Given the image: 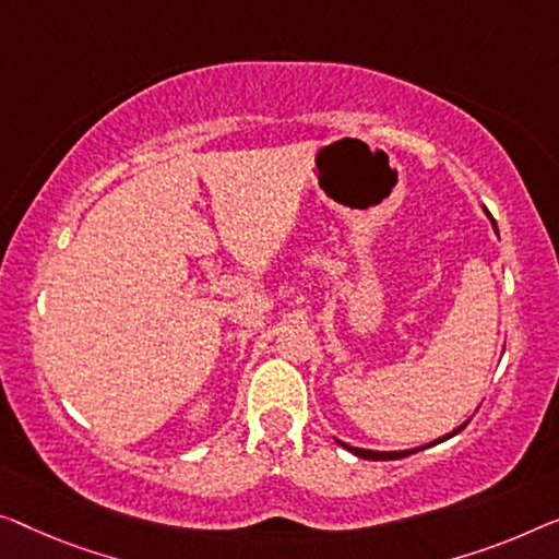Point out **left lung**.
<instances>
[{
    "mask_svg": "<svg viewBox=\"0 0 559 559\" xmlns=\"http://www.w3.org/2000/svg\"><path fill=\"white\" fill-rule=\"evenodd\" d=\"M485 213L489 215V211H485ZM489 221H492V228L497 230V223H495L492 215H489ZM469 419H472V416H469ZM469 419L462 421L460 427L449 431V435L439 437V439H435V441H429V444H424V447H414V449H399V452H377V449H361V447H352V444H346V441H341V439H336V441H338V444L344 447V449H348V452H352L354 456H361V460H371V462H389V460H402V456H409V454L421 452V449H429V447H435V444H439V441H447V439H452L454 435H460V431L466 427V424H469Z\"/></svg>",
    "mask_w": 559,
    "mask_h": 559,
    "instance_id": "8db88e82",
    "label": "left lung"
}]
</instances>
